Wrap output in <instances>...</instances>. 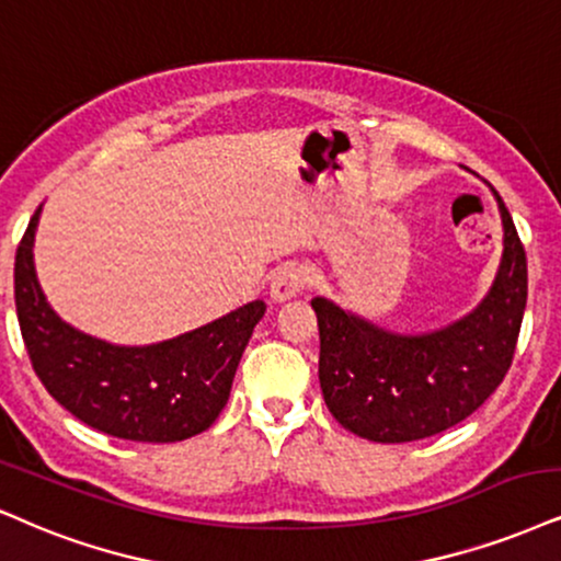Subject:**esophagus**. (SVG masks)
I'll return each mask as SVG.
<instances>
[{
  "label": "esophagus",
  "instance_id": "34e87169",
  "mask_svg": "<svg viewBox=\"0 0 561 561\" xmlns=\"http://www.w3.org/2000/svg\"><path fill=\"white\" fill-rule=\"evenodd\" d=\"M304 280H307V270H304V265H299V262H286V265L275 270L273 280H270V299H294V296L304 288Z\"/></svg>",
  "mask_w": 561,
  "mask_h": 561
}]
</instances>
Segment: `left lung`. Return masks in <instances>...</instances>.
<instances>
[{
    "mask_svg": "<svg viewBox=\"0 0 561 561\" xmlns=\"http://www.w3.org/2000/svg\"><path fill=\"white\" fill-rule=\"evenodd\" d=\"M489 190L502 216V260L473 312L432 333L403 335L324 296L312 299L324 403L358 437L382 445L434 437L471 416L507 375L528 299V265L513 216L500 192Z\"/></svg>",
    "mask_w": 561,
    "mask_h": 561,
    "instance_id": "1",
    "label": "left lung"
}]
</instances>
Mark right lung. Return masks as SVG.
<instances>
[{
	"label": "right lung",
	"instance_id": "add662e5",
	"mask_svg": "<svg viewBox=\"0 0 561 561\" xmlns=\"http://www.w3.org/2000/svg\"><path fill=\"white\" fill-rule=\"evenodd\" d=\"M41 207L15 254V307L27 356L48 396L82 424L119 439L182 442L205 432L231 396L233 375L265 301L150 345H114L67 324L33 265Z\"/></svg>",
	"mask_w": 561,
	"mask_h": 561
}]
</instances>
